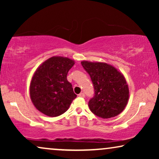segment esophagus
I'll return each mask as SVG.
<instances>
[{
  "instance_id": "obj_1",
  "label": "esophagus",
  "mask_w": 159,
  "mask_h": 159,
  "mask_svg": "<svg viewBox=\"0 0 159 159\" xmlns=\"http://www.w3.org/2000/svg\"><path fill=\"white\" fill-rule=\"evenodd\" d=\"M80 97H82V98H84V93H80L79 95Z\"/></svg>"
}]
</instances>
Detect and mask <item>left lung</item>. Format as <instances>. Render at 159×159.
Wrapping results in <instances>:
<instances>
[{
  "instance_id": "obj_1",
  "label": "left lung",
  "mask_w": 159,
  "mask_h": 159,
  "mask_svg": "<svg viewBox=\"0 0 159 159\" xmlns=\"http://www.w3.org/2000/svg\"><path fill=\"white\" fill-rule=\"evenodd\" d=\"M83 68L90 76L95 90L88 106L97 116L108 119L123 111L129 100V87L122 73L104 62L82 61Z\"/></svg>"
}]
</instances>
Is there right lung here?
I'll list each match as a JSON object with an SVG mask.
<instances>
[{
    "label": "right lung",
    "mask_w": 159,
    "mask_h": 159,
    "mask_svg": "<svg viewBox=\"0 0 159 159\" xmlns=\"http://www.w3.org/2000/svg\"><path fill=\"white\" fill-rule=\"evenodd\" d=\"M75 61L63 56H53L45 61L34 71L30 86V98L39 111L51 117L66 112L77 97L67 74Z\"/></svg>",
    "instance_id": "right-lung-1"
}]
</instances>
